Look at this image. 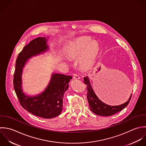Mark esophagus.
<instances>
[{
  "instance_id": "esophagus-1",
  "label": "esophagus",
  "mask_w": 146,
  "mask_h": 146,
  "mask_svg": "<svg viewBox=\"0 0 146 146\" xmlns=\"http://www.w3.org/2000/svg\"><path fill=\"white\" fill-rule=\"evenodd\" d=\"M73 78H74V79H80V76L77 74H76V73H74V74H73Z\"/></svg>"
}]
</instances>
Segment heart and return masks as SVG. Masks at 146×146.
I'll return each mask as SVG.
<instances>
[{
    "instance_id": "1",
    "label": "heart",
    "mask_w": 146,
    "mask_h": 146,
    "mask_svg": "<svg viewBox=\"0 0 146 146\" xmlns=\"http://www.w3.org/2000/svg\"><path fill=\"white\" fill-rule=\"evenodd\" d=\"M90 40L89 38L86 37L74 42L68 50V58L71 59L78 57L84 51L80 61L81 64L84 67L90 66L98 53L99 45L96 41L94 40L90 41L87 45Z\"/></svg>"
}]
</instances>
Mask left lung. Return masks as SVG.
<instances>
[{"label":"left lung","instance_id":"left-lung-1","mask_svg":"<svg viewBox=\"0 0 146 146\" xmlns=\"http://www.w3.org/2000/svg\"><path fill=\"white\" fill-rule=\"evenodd\" d=\"M84 81L85 84L87 86V99L89 105V108L90 110L96 115L104 117L114 115L126 108L131 98L132 94L129 100L122 105L117 106H110L107 105L101 101L96 96L91 86L88 77H84Z\"/></svg>","mask_w":146,"mask_h":146}]
</instances>
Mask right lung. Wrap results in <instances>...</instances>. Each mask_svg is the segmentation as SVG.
<instances>
[{
    "label": "right lung",
    "mask_w": 146,
    "mask_h": 146,
    "mask_svg": "<svg viewBox=\"0 0 146 146\" xmlns=\"http://www.w3.org/2000/svg\"><path fill=\"white\" fill-rule=\"evenodd\" d=\"M46 40L45 37H37L23 48L16 61L13 82L19 101L25 110L37 117L50 119L61 113L64 94L68 89L72 77L58 73L52 74L48 86L41 94L36 96H27L21 90L22 69L25 63L33 56L48 50Z\"/></svg>",
    "instance_id": "right-lung-1"
}]
</instances>
